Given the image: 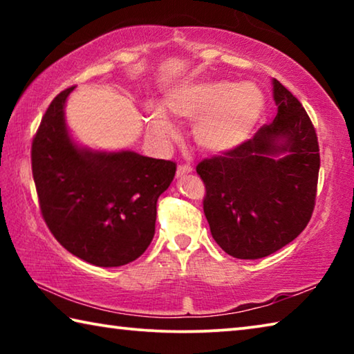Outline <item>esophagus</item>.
<instances>
[{
  "label": "esophagus",
  "instance_id": "34e87169",
  "mask_svg": "<svg viewBox=\"0 0 354 354\" xmlns=\"http://www.w3.org/2000/svg\"><path fill=\"white\" fill-rule=\"evenodd\" d=\"M190 171H192V167H190V165L181 164V165H178L176 175H178V176H184V175H187V173H190Z\"/></svg>",
  "mask_w": 354,
  "mask_h": 354
}]
</instances>
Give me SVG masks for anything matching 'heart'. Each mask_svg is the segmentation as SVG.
<instances>
[{
  "instance_id": "obj_1",
  "label": "heart",
  "mask_w": 354,
  "mask_h": 354,
  "mask_svg": "<svg viewBox=\"0 0 354 354\" xmlns=\"http://www.w3.org/2000/svg\"><path fill=\"white\" fill-rule=\"evenodd\" d=\"M162 103L170 115L195 122V140L209 153L241 147L261 123L267 106L256 84L230 81L178 84L165 93ZM148 129L159 143H169L176 136L171 120L159 107L149 109Z\"/></svg>"
}]
</instances>
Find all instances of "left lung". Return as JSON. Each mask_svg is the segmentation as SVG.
Returning a JSON list of instances; mask_svg holds the SVG:
<instances>
[{
  "mask_svg": "<svg viewBox=\"0 0 354 354\" xmlns=\"http://www.w3.org/2000/svg\"><path fill=\"white\" fill-rule=\"evenodd\" d=\"M278 113L251 139L196 165L203 209L218 247L237 259H261L308 226L320 170L319 142L301 103L273 80Z\"/></svg>",
  "mask_w": 354,
  "mask_h": 354,
  "instance_id": "obj_1",
  "label": "left lung"
}]
</instances>
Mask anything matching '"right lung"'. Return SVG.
Returning a JSON list of instances; mask_svg holds the SVG:
<instances>
[{"label": "right lung", "instance_id": "add662e5", "mask_svg": "<svg viewBox=\"0 0 354 354\" xmlns=\"http://www.w3.org/2000/svg\"><path fill=\"white\" fill-rule=\"evenodd\" d=\"M51 101L31 148L40 212L51 234L80 259L98 267L136 261L151 243L156 203L176 164L134 151H92L71 140L65 101Z\"/></svg>", "mask_w": 354, "mask_h": 354}]
</instances>
